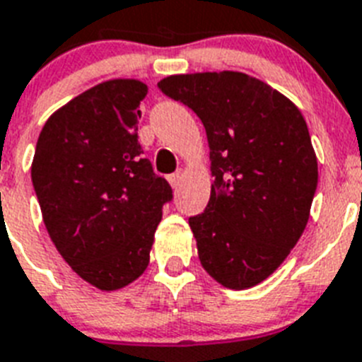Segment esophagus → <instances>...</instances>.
Here are the masks:
<instances>
[{
    "label": "esophagus",
    "mask_w": 362,
    "mask_h": 362,
    "mask_svg": "<svg viewBox=\"0 0 362 362\" xmlns=\"http://www.w3.org/2000/svg\"><path fill=\"white\" fill-rule=\"evenodd\" d=\"M181 179H183L181 172H175V174L168 175V181H170V185H172V188H174V190H177V188H179V185H181Z\"/></svg>",
    "instance_id": "34e87169"
}]
</instances>
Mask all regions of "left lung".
<instances>
[{
    "mask_svg": "<svg viewBox=\"0 0 362 362\" xmlns=\"http://www.w3.org/2000/svg\"><path fill=\"white\" fill-rule=\"evenodd\" d=\"M159 90L192 109L211 148L213 188L188 218L202 267L228 288L264 281L309 220L318 164L298 107L240 71L170 76Z\"/></svg>",
    "mask_w": 362,
    "mask_h": 362,
    "instance_id": "1",
    "label": "left lung"
}]
</instances>
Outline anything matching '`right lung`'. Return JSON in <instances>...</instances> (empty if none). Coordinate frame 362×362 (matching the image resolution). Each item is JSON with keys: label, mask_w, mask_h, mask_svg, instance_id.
<instances>
[{"label": "right lung", "mask_w": 362, "mask_h": 362, "mask_svg": "<svg viewBox=\"0 0 362 362\" xmlns=\"http://www.w3.org/2000/svg\"><path fill=\"white\" fill-rule=\"evenodd\" d=\"M148 86L112 79L74 98L38 136L31 179L62 259L100 291L148 268L163 207L174 194L142 159L136 107Z\"/></svg>", "instance_id": "add662e5"}]
</instances>
